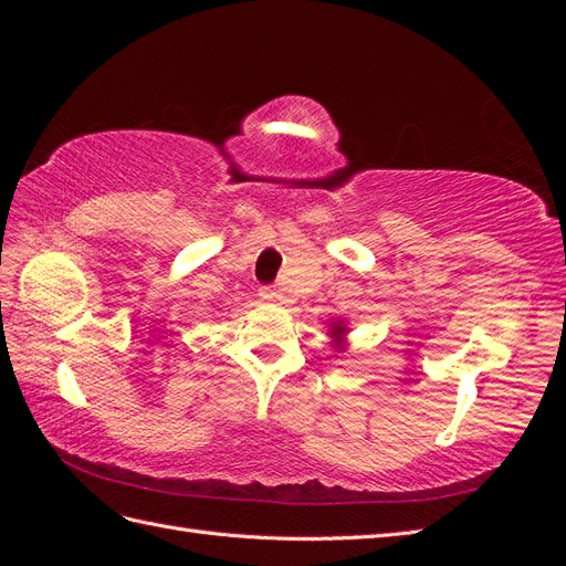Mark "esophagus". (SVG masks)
<instances>
[{
	"instance_id": "obj_1",
	"label": "esophagus",
	"mask_w": 566,
	"mask_h": 566,
	"mask_svg": "<svg viewBox=\"0 0 566 566\" xmlns=\"http://www.w3.org/2000/svg\"><path fill=\"white\" fill-rule=\"evenodd\" d=\"M260 297H262L264 302H276V300H279V290L264 285V287L260 290Z\"/></svg>"
}]
</instances>
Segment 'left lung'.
I'll return each mask as SVG.
<instances>
[{
  "instance_id": "left-lung-1",
  "label": "left lung",
  "mask_w": 566,
  "mask_h": 566,
  "mask_svg": "<svg viewBox=\"0 0 566 566\" xmlns=\"http://www.w3.org/2000/svg\"><path fill=\"white\" fill-rule=\"evenodd\" d=\"M342 335H347V325L342 323V321L331 323V337L335 339V347H342V345H345V342H342Z\"/></svg>"
}]
</instances>
